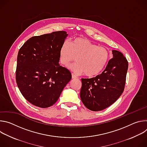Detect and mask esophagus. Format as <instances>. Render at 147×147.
<instances>
[{"label": "esophagus", "instance_id": "34e87169", "mask_svg": "<svg viewBox=\"0 0 147 147\" xmlns=\"http://www.w3.org/2000/svg\"><path fill=\"white\" fill-rule=\"evenodd\" d=\"M71 77H72V78H73V79H76V78H77L74 74H71Z\"/></svg>", "mask_w": 147, "mask_h": 147}]
</instances>
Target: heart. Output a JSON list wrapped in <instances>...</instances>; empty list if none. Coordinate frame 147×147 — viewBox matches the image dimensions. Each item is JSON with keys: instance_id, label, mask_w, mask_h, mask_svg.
<instances>
[{"instance_id": "1", "label": "heart", "mask_w": 147, "mask_h": 147, "mask_svg": "<svg viewBox=\"0 0 147 147\" xmlns=\"http://www.w3.org/2000/svg\"><path fill=\"white\" fill-rule=\"evenodd\" d=\"M109 51L105 47H98L88 39L77 37L71 43L65 41L59 52L60 62L67 66L70 61L76 60L75 63L68 68L76 74L84 73L91 77L98 75L106 66L109 59Z\"/></svg>"}]
</instances>
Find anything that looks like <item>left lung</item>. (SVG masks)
Segmentation results:
<instances>
[{
	"label": "left lung",
	"instance_id": "1",
	"mask_svg": "<svg viewBox=\"0 0 147 147\" xmlns=\"http://www.w3.org/2000/svg\"><path fill=\"white\" fill-rule=\"evenodd\" d=\"M113 58L101 74L91 78H81L80 98L84 106L92 111L110 107L123 93L128 61L119 51H112Z\"/></svg>",
	"mask_w": 147,
	"mask_h": 147
}]
</instances>
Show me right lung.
Listing matches in <instances>:
<instances>
[{"label": "right lung", "mask_w": 147, "mask_h": 147, "mask_svg": "<svg viewBox=\"0 0 147 147\" xmlns=\"http://www.w3.org/2000/svg\"><path fill=\"white\" fill-rule=\"evenodd\" d=\"M68 34L60 31L28 39L18 51L16 79L23 96L34 105L46 108L58 100L71 78L60 66V48Z\"/></svg>", "instance_id": "1"}]
</instances>
